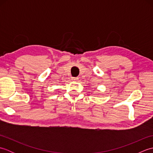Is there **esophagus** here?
<instances>
[{
    "instance_id": "obj_1",
    "label": "esophagus",
    "mask_w": 153,
    "mask_h": 153,
    "mask_svg": "<svg viewBox=\"0 0 153 153\" xmlns=\"http://www.w3.org/2000/svg\"><path fill=\"white\" fill-rule=\"evenodd\" d=\"M71 79L74 81V82H77V81L79 79V78H78V77H71Z\"/></svg>"
}]
</instances>
